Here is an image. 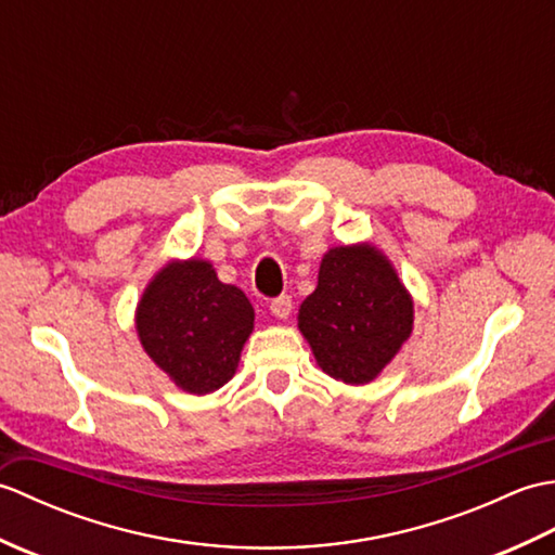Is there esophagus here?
Wrapping results in <instances>:
<instances>
[{
    "label": "esophagus",
    "instance_id": "34e87169",
    "mask_svg": "<svg viewBox=\"0 0 555 555\" xmlns=\"http://www.w3.org/2000/svg\"><path fill=\"white\" fill-rule=\"evenodd\" d=\"M269 310H271V314L276 317V320L284 322V320H288V314H291V310H293V302H291L288 296H279V298L271 300Z\"/></svg>",
    "mask_w": 555,
    "mask_h": 555
}]
</instances>
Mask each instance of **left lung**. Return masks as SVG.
I'll return each mask as SVG.
<instances>
[{
  "instance_id": "1",
  "label": "left lung",
  "mask_w": 555,
  "mask_h": 555,
  "mask_svg": "<svg viewBox=\"0 0 555 555\" xmlns=\"http://www.w3.org/2000/svg\"><path fill=\"white\" fill-rule=\"evenodd\" d=\"M415 324V300L372 243L328 247L317 288L302 300L298 328L322 372L362 386L391 362Z\"/></svg>"
}]
</instances>
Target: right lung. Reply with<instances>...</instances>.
I'll use <instances>...</instances> for the list:
<instances>
[{
  "label": "right lung",
  "mask_w": 555,
  "mask_h": 555,
  "mask_svg": "<svg viewBox=\"0 0 555 555\" xmlns=\"http://www.w3.org/2000/svg\"><path fill=\"white\" fill-rule=\"evenodd\" d=\"M255 310L238 286L219 281L209 259H169L135 305L147 358L185 393L207 396L238 370Z\"/></svg>",
  "instance_id": "1"
}]
</instances>
